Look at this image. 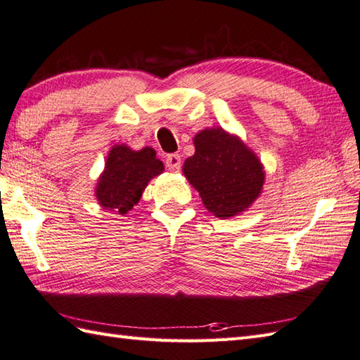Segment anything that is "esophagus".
Masks as SVG:
<instances>
[{
    "label": "esophagus",
    "instance_id": "1",
    "mask_svg": "<svg viewBox=\"0 0 360 360\" xmlns=\"http://www.w3.org/2000/svg\"><path fill=\"white\" fill-rule=\"evenodd\" d=\"M165 167L170 172H179V168H181V156L176 155V153H172V155H168L167 159H165Z\"/></svg>",
    "mask_w": 360,
    "mask_h": 360
}]
</instances>
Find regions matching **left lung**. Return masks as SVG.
<instances>
[{
  "instance_id": "left-lung-1",
  "label": "left lung",
  "mask_w": 360,
  "mask_h": 360,
  "mask_svg": "<svg viewBox=\"0 0 360 360\" xmlns=\"http://www.w3.org/2000/svg\"><path fill=\"white\" fill-rule=\"evenodd\" d=\"M195 155L182 172L210 213L226 219L249 209L262 193L264 172L255 153L238 136L207 128L193 137Z\"/></svg>"
}]
</instances>
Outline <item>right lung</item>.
Returning a JSON list of instances; mask_svg holds the SVG:
<instances>
[{"label": "right lung", "instance_id": "right-lung-1", "mask_svg": "<svg viewBox=\"0 0 360 360\" xmlns=\"http://www.w3.org/2000/svg\"><path fill=\"white\" fill-rule=\"evenodd\" d=\"M162 172L164 164L153 148L133 151L124 143L114 145L97 181V201L103 209L125 215L139 202L150 179Z\"/></svg>", "mask_w": 360, "mask_h": 360}]
</instances>
